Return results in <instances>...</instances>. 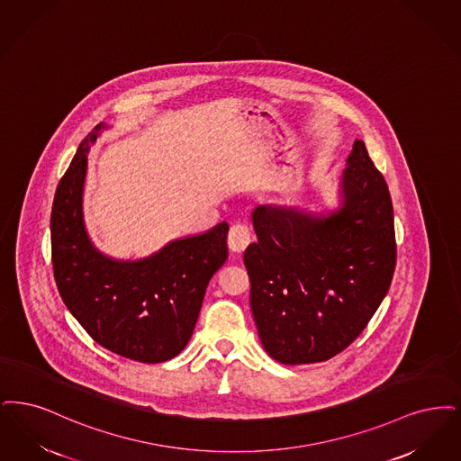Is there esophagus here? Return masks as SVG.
Instances as JSON below:
<instances>
[{"label":"esophagus","instance_id":"34e87169","mask_svg":"<svg viewBox=\"0 0 461 461\" xmlns=\"http://www.w3.org/2000/svg\"><path fill=\"white\" fill-rule=\"evenodd\" d=\"M253 236H251V230L248 225L244 223H236L230 227L229 230V236H227V244H229V249L234 251V253H240L248 248V244L251 242Z\"/></svg>","mask_w":461,"mask_h":461}]
</instances>
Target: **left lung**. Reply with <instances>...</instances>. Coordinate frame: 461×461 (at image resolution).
Listing matches in <instances>:
<instances>
[{"label":"left lung","instance_id":"obj_1","mask_svg":"<svg viewBox=\"0 0 461 461\" xmlns=\"http://www.w3.org/2000/svg\"><path fill=\"white\" fill-rule=\"evenodd\" d=\"M257 242L244 251L261 344L284 365L336 357L385 298L396 267L393 201L357 140L340 177V204L313 215L260 204Z\"/></svg>","mask_w":461,"mask_h":461}]
</instances>
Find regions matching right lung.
Wrapping results in <instances>:
<instances>
[{
	"label": "right lung",
	"mask_w": 461,
	"mask_h": 461,
	"mask_svg": "<svg viewBox=\"0 0 461 461\" xmlns=\"http://www.w3.org/2000/svg\"><path fill=\"white\" fill-rule=\"evenodd\" d=\"M80 142L55 193L51 261L61 300L101 344L129 360L160 363L191 339L204 291L227 260V221L204 234L172 240L136 261L113 260L89 240L82 217L87 151L106 129Z\"/></svg>",
	"instance_id": "obj_1"
}]
</instances>
